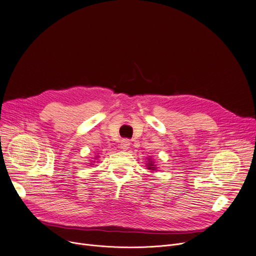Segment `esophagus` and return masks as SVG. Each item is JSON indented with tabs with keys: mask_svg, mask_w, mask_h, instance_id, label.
Here are the masks:
<instances>
[{
	"mask_svg": "<svg viewBox=\"0 0 256 256\" xmlns=\"http://www.w3.org/2000/svg\"><path fill=\"white\" fill-rule=\"evenodd\" d=\"M130 144H131V142H130L129 140H123L121 142V144H120V148H122L123 151H126V150L129 148Z\"/></svg>",
	"mask_w": 256,
	"mask_h": 256,
	"instance_id": "34e87169",
	"label": "esophagus"
}]
</instances>
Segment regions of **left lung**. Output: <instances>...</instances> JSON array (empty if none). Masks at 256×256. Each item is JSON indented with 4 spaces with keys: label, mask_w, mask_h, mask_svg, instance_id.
<instances>
[{
    "label": "left lung",
    "mask_w": 256,
    "mask_h": 256,
    "mask_svg": "<svg viewBox=\"0 0 256 256\" xmlns=\"http://www.w3.org/2000/svg\"><path fill=\"white\" fill-rule=\"evenodd\" d=\"M155 162L152 160V159H148V163H146V168H148V170H156V164H154Z\"/></svg>",
    "instance_id": "1"
}]
</instances>
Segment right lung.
I'll list each match as a JSON object with an SVG mask.
<instances>
[{"mask_svg":"<svg viewBox=\"0 0 256 256\" xmlns=\"http://www.w3.org/2000/svg\"><path fill=\"white\" fill-rule=\"evenodd\" d=\"M96 157H98V156H96ZM91 164H92V163H91Z\"/></svg>","mask_w":256,"mask_h":256,"instance_id":"right-lung-1","label":"right lung"}]
</instances>
